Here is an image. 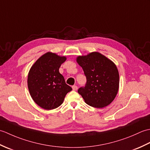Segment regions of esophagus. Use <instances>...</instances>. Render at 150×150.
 I'll list each match as a JSON object with an SVG mask.
<instances>
[{
  "label": "esophagus",
  "instance_id": "1",
  "mask_svg": "<svg viewBox=\"0 0 150 150\" xmlns=\"http://www.w3.org/2000/svg\"><path fill=\"white\" fill-rule=\"evenodd\" d=\"M72 89H73V90L76 91V90H77L78 87L77 86H72Z\"/></svg>",
  "mask_w": 150,
  "mask_h": 150
}]
</instances>
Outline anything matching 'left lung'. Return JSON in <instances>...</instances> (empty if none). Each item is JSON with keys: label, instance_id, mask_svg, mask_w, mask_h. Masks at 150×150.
Returning <instances> with one entry per match:
<instances>
[{"label": "left lung", "instance_id": "obj_1", "mask_svg": "<svg viewBox=\"0 0 150 150\" xmlns=\"http://www.w3.org/2000/svg\"><path fill=\"white\" fill-rule=\"evenodd\" d=\"M77 62L86 77V84L79 89L78 93L90 106H107L114 100L119 90V74L116 65L98 52L79 56Z\"/></svg>", "mask_w": 150, "mask_h": 150}]
</instances>
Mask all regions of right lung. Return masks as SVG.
<instances>
[{
    "mask_svg": "<svg viewBox=\"0 0 150 150\" xmlns=\"http://www.w3.org/2000/svg\"><path fill=\"white\" fill-rule=\"evenodd\" d=\"M66 60L52 52L41 56L31 66L28 76V87L35 103L50 110L60 106L72 88L66 84L59 68Z\"/></svg>",
    "mask_w": 150,
    "mask_h": 150,
    "instance_id": "1",
    "label": "right lung"
}]
</instances>
